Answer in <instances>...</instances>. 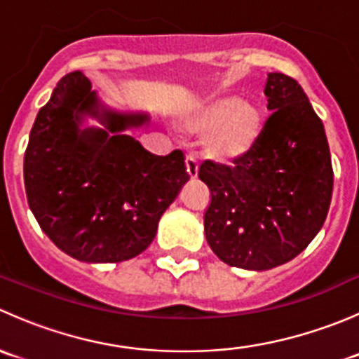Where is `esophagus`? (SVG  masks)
Listing matches in <instances>:
<instances>
[{
  "mask_svg": "<svg viewBox=\"0 0 359 359\" xmlns=\"http://www.w3.org/2000/svg\"><path fill=\"white\" fill-rule=\"evenodd\" d=\"M186 170H187V175H189V179H196L198 170H200L198 159L194 156H187L186 158Z\"/></svg>",
  "mask_w": 359,
  "mask_h": 359,
  "instance_id": "obj_1",
  "label": "esophagus"
}]
</instances>
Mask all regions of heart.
Listing matches in <instances>:
<instances>
[{
	"label": "heart",
	"mask_w": 359,
	"mask_h": 359,
	"mask_svg": "<svg viewBox=\"0 0 359 359\" xmlns=\"http://www.w3.org/2000/svg\"><path fill=\"white\" fill-rule=\"evenodd\" d=\"M262 111L240 95H220L206 100L184 118L191 135H206L203 153L220 165H234L248 158L262 133Z\"/></svg>",
	"instance_id": "heart-1"
}]
</instances>
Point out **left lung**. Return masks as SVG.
I'll return each instance as SVG.
<instances>
[{"mask_svg": "<svg viewBox=\"0 0 359 359\" xmlns=\"http://www.w3.org/2000/svg\"><path fill=\"white\" fill-rule=\"evenodd\" d=\"M264 93L273 111L259 144L234 166L205 161V236L222 262L267 271L295 259L316 238L334 191L325 126L302 86L269 72Z\"/></svg>", "mask_w": 359, "mask_h": 359, "instance_id": "8db88e82", "label": "left lung"}]
</instances>
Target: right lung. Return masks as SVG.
I'll list each match as a JSON object with an SVG mask.
<instances>
[{"mask_svg":"<svg viewBox=\"0 0 359 359\" xmlns=\"http://www.w3.org/2000/svg\"><path fill=\"white\" fill-rule=\"evenodd\" d=\"M88 117L101 126L86 127ZM146 123V112L107 107L79 71L36 116L24 156L29 208L72 259L112 264L142 253L189 179L180 151L156 156L126 133Z\"/></svg>","mask_w":359,"mask_h":359,"instance_id":"add662e5","label":"right lung"}]
</instances>
